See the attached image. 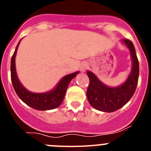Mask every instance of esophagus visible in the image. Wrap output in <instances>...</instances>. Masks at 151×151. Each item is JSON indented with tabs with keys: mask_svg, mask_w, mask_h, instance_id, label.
Instances as JSON below:
<instances>
[{
	"mask_svg": "<svg viewBox=\"0 0 151 151\" xmlns=\"http://www.w3.org/2000/svg\"><path fill=\"white\" fill-rule=\"evenodd\" d=\"M88 68V66L87 64L86 63H82V65H81V66H80V70H81V72H82V73H84V72Z\"/></svg>",
	"mask_w": 151,
	"mask_h": 151,
	"instance_id": "esophagus-1",
	"label": "esophagus"
}]
</instances>
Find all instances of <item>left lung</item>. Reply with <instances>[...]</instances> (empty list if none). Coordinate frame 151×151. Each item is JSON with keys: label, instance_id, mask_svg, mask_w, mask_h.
<instances>
[{"label": "left lung", "instance_id": "obj_1", "mask_svg": "<svg viewBox=\"0 0 151 151\" xmlns=\"http://www.w3.org/2000/svg\"><path fill=\"white\" fill-rule=\"evenodd\" d=\"M129 48L132 59V70L125 83L116 88H110L102 83L91 72H87L89 85L87 97L91 105L100 111L111 113L120 109L132 97L138 85L139 76V63L133 43L129 39H123Z\"/></svg>", "mask_w": 151, "mask_h": 151}]
</instances>
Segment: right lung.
Returning a JSON list of instances; mask_svg holds the SVG:
<instances>
[{
	"mask_svg": "<svg viewBox=\"0 0 151 151\" xmlns=\"http://www.w3.org/2000/svg\"><path fill=\"white\" fill-rule=\"evenodd\" d=\"M19 42L17 45L15 51L12 56L11 64H10L12 83H13V86L16 93L25 104L29 105L31 107L34 108L35 110H48L58 107L63 101L64 96L66 94V89H67L69 82H71V80L78 74V72L64 76L60 81L57 87L51 91L41 93V94H37V93H32V92L29 91L21 85L20 82L19 81L18 78H17V73H16L15 57Z\"/></svg>",
	"mask_w": 151,
	"mask_h": 151,
	"instance_id": "1",
	"label": "right lung"
}]
</instances>
